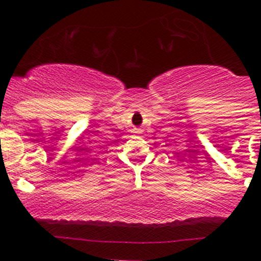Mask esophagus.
<instances>
[{
	"instance_id": "1",
	"label": "esophagus",
	"mask_w": 261,
	"mask_h": 261,
	"mask_svg": "<svg viewBox=\"0 0 261 261\" xmlns=\"http://www.w3.org/2000/svg\"><path fill=\"white\" fill-rule=\"evenodd\" d=\"M134 133H135V134H140V130H139V128H135V131H134Z\"/></svg>"
}]
</instances>
